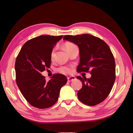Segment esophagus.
<instances>
[{
	"label": "esophagus",
	"instance_id": "34e87169",
	"mask_svg": "<svg viewBox=\"0 0 133 133\" xmlns=\"http://www.w3.org/2000/svg\"><path fill=\"white\" fill-rule=\"evenodd\" d=\"M76 78L74 76H70V77H68V82H71L76 80Z\"/></svg>",
	"mask_w": 133,
	"mask_h": 133
}]
</instances>
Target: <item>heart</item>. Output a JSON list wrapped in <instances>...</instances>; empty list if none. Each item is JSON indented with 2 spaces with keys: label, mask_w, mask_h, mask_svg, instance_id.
I'll return each mask as SVG.
<instances>
[{
  "label": "heart",
  "mask_w": 133,
  "mask_h": 133,
  "mask_svg": "<svg viewBox=\"0 0 133 133\" xmlns=\"http://www.w3.org/2000/svg\"><path fill=\"white\" fill-rule=\"evenodd\" d=\"M64 47H65V49L66 50V51L68 52V53H70L72 50H74V49L77 48V46H76L75 44H74V43L72 42H67L65 43L64 45ZM56 50V48H54L51 51L50 58L51 59V61H54V60L55 59ZM57 70L59 72H61V73L63 74H70L72 72V68H71L70 66H62L61 67H59Z\"/></svg>",
  "instance_id": "1"
}]
</instances>
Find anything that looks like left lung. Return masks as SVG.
Listing matches in <instances>:
<instances>
[{
    "instance_id": "1",
    "label": "left lung",
    "mask_w": 133,
    "mask_h": 133,
    "mask_svg": "<svg viewBox=\"0 0 133 133\" xmlns=\"http://www.w3.org/2000/svg\"><path fill=\"white\" fill-rule=\"evenodd\" d=\"M63 39L79 46L77 72L91 74L89 79L77 77L82 82V88L77 92L79 101L89 106L101 103L110 93L116 79L115 61L110 47L103 40L88 34L66 35Z\"/></svg>"
}]
</instances>
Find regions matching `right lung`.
Wrapping results in <instances>:
<instances>
[{"mask_svg":"<svg viewBox=\"0 0 133 133\" xmlns=\"http://www.w3.org/2000/svg\"><path fill=\"white\" fill-rule=\"evenodd\" d=\"M63 36L42 35L27 41L22 47L15 63L16 83L31 105L39 109L52 106L60 90L67 82L66 76L56 74L46 82L41 72L50 66V54Z\"/></svg>","mask_w":133,"mask_h":133,"instance_id":"add662e5","label":"right lung"}]
</instances>
